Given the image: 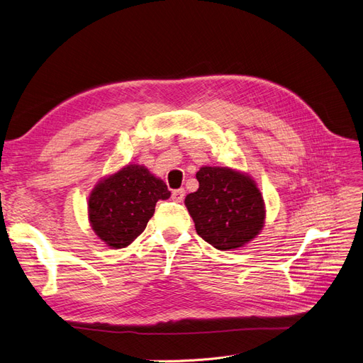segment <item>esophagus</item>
<instances>
[{
	"instance_id": "esophagus-1",
	"label": "esophagus",
	"mask_w": 363,
	"mask_h": 363,
	"mask_svg": "<svg viewBox=\"0 0 363 363\" xmlns=\"http://www.w3.org/2000/svg\"><path fill=\"white\" fill-rule=\"evenodd\" d=\"M171 199L175 203H182L184 200V189H175V191H172Z\"/></svg>"
}]
</instances>
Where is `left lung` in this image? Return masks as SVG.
Masks as SVG:
<instances>
[{
    "label": "left lung",
    "instance_id": "left-lung-1",
    "mask_svg": "<svg viewBox=\"0 0 363 363\" xmlns=\"http://www.w3.org/2000/svg\"><path fill=\"white\" fill-rule=\"evenodd\" d=\"M200 188L184 199L195 230L218 250L244 247L260 232L265 204L255 180L230 168L203 167Z\"/></svg>",
    "mask_w": 363,
    "mask_h": 363
}]
</instances>
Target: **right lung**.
Returning <instances> with one entry per match:
<instances>
[{"mask_svg":"<svg viewBox=\"0 0 363 363\" xmlns=\"http://www.w3.org/2000/svg\"><path fill=\"white\" fill-rule=\"evenodd\" d=\"M171 196L163 180L145 167L127 164L98 183L89 195L94 232L112 248H124L144 232L159 200Z\"/></svg>","mask_w":363,"mask_h":363,"instance_id":"1","label":"right lung"}]
</instances>
